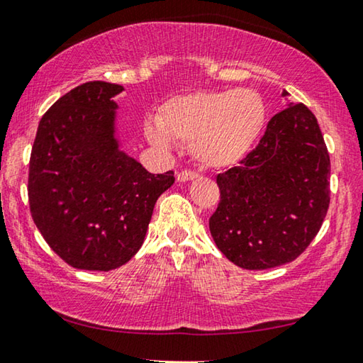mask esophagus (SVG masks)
I'll use <instances>...</instances> for the list:
<instances>
[{"label": "esophagus", "mask_w": 363, "mask_h": 363, "mask_svg": "<svg viewBox=\"0 0 363 363\" xmlns=\"http://www.w3.org/2000/svg\"><path fill=\"white\" fill-rule=\"evenodd\" d=\"M197 177H199V172H196V171L182 169V171L177 172V181H181V182H187V181L197 179Z\"/></svg>", "instance_id": "obj_1"}]
</instances>
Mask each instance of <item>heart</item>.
I'll return each instance as SVG.
<instances>
[{"instance_id":"heart-1","label":"heart","mask_w":363,"mask_h":363,"mask_svg":"<svg viewBox=\"0 0 363 363\" xmlns=\"http://www.w3.org/2000/svg\"><path fill=\"white\" fill-rule=\"evenodd\" d=\"M266 122V106L252 89L199 91L176 96L160 107L147 138L164 148L171 140L189 142L200 163L223 167L240 161L256 142Z\"/></svg>"}]
</instances>
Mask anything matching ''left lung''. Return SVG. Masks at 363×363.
<instances>
[{
	"label": "left lung",
	"instance_id": "obj_1",
	"mask_svg": "<svg viewBox=\"0 0 363 363\" xmlns=\"http://www.w3.org/2000/svg\"><path fill=\"white\" fill-rule=\"evenodd\" d=\"M329 176L315 113L305 104L275 113L257 147L216 176L220 202L208 220L215 245L242 269L295 261L326 218Z\"/></svg>",
	"mask_w": 363,
	"mask_h": 363
}]
</instances>
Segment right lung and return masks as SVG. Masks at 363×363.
Listing matches in <instances>:
<instances>
[{"instance_id": "1", "label": "right lung", "mask_w": 363, "mask_h": 363, "mask_svg": "<svg viewBox=\"0 0 363 363\" xmlns=\"http://www.w3.org/2000/svg\"><path fill=\"white\" fill-rule=\"evenodd\" d=\"M121 84L89 81L62 96L39 122L29 161L32 220L74 269L107 270L143 245L158 197L174 172L151 174L113 137Z\"/></svg>"}]
</instances>
